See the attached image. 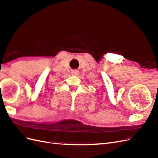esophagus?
Returning a JSON list of instances; mask_svg holds the SVG:
<instances>
[{
	"mask_svg": "<svg viewBox=\"0 0 158 158\" xmlns=\"http://www.w3.org/2000/svg\"><path fill=\"white\" fill-rule=\"evenodd\" d=\"M78 70H73L71 72V74H73V76H78Z\"/></svg>",
	"mask_w": 158,
	"mask_h": 158,
	"instance_id": "esophagus-1",
	"label": "esophagus"
}]
</instances>
